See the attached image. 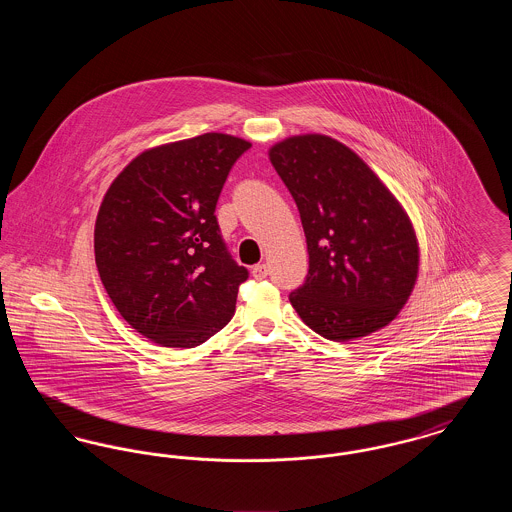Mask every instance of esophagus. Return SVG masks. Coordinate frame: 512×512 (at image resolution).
I'll return each mask as SVG.
<instances>
[{"label": "esophagus", "instance_id": "esophagus-1", "mask_svg": "<svg viewBox=\"0 0 512 512\" xmlns=\"http://www.w3.org/2000/svg\"><path fill=\"white\" fill-rule=\"evenodd\" d=\"M251 274H253L255 280H265L268 276V267L265 263L263 265H255V267L251 268Z\"/></svg>", "mask_w": 512, "mask_h": 512}]
</instances>
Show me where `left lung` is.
<instances>
[{
	"instance_id": "8db88e82",
	"label": "left lung",
	"mask_w": 512,
	"mask_h": 512,
	"mask_svg": "<svg viewBox=\"0 0 512 512\" xmlns=\"http://www.w3.org/2000/svg\"><path fill=\"white\" fill-rule=\"evenodd\" d=\"M270 163L299 209L309 272L290 303L326 340L368 336L407 303L418 274L413 224L365 161L322 134L293 136Z\"/></svg>"
}]
</instances>
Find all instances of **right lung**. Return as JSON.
<instances>
[{"mask_svg":"<svg viewBox=\"0 0 512 512\" xmlns=\"http://www.w3.org/2000/svg\"><path fill=\"white\" fill-rule=\"evenodd\" d=\"M249 147L209 132L147 149L101 201L99 278L121 317L159 345L195 347L234 317L249 272L228 253L215 209Z\"/></svg>","mask_w":512,"mask_h":512,"instance_id":"add662e5","label":"right lung"}]
</instances>
